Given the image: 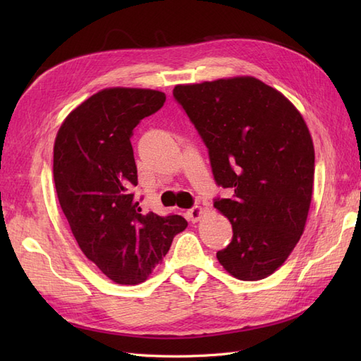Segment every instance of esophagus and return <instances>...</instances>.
I'll use <instances>...</instances> for the list:
<instances>
[{
	"mask_svg": "<svg viewBox=\"0 0 361 361\" xmlns=\"http://www.w3.org/2000/svg\"><path fill=\"white\" fill-rule=\"evenodd\" d=\"M202 212H203V209H202L200 206H194V207H191V209H188V211H187V218H188V221H191V223L199 221V218L202 216Z\"/></svg>",
	"mask_w": 361,
	"mask_h": 361,
	"instance_id": "obj_1",
	"label": "esophagus"
}]
</instances>
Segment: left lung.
Instances as JSON below:
<instances>
[{"instance_id": "left-lung-1", "label": "left lung", "mask_w": 361, "mask_h": 361, "mask_svg": "<svg viewBox=\"0 0 361 361\" xmlns=\"http://www.w3.org/2000/svg\"><path fill=\"white\" fill-rule=\"evenodd\" d=\"M173 96L209 152L216 185L232 192L214 200L233 228L216 259L239 280L271 276L300 241L312 202L314 149L302 116L253 76L176 85Z\"/></svg>"}]
</instances>
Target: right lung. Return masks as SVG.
Returning <instances> with one entry per match:
<instances>
[{
  "label": "right lung",
  "mask_w": 361,
  "mask_h": 361,
  "mask_svg": "<svg viewBox=\"0 0 361 361\" xmlns=\"http://www.w3.org/2000/svg\"><path fill=\"white\" fill-rule=\"evenodd\" d=\"M164 102L158 90H101L66 117L54 145V183L71 231L85 257L118 285L145 281L188 226L180 215L141 214L133 192L130 137Z\"/></svg>",
  "instance_id": "1"
}]
</instances>
